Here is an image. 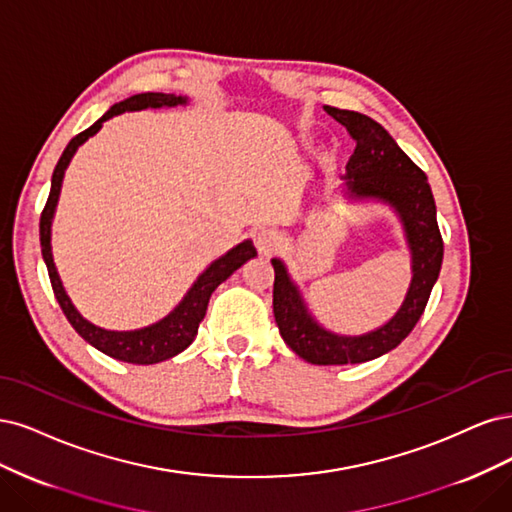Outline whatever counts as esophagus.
<instances>
[{
  "label": "esophagus",
  "mask_w": 512,
  "mask_h": 512,
  "mask_svg": "<svg viewBox=\"0 0 512 512\" xmlns=\"http://www.w3.org/2000/svg\"><path fill=\"white\" fill-rule=\"evenodd\" d=\"M253 242L257 246L259 255H272L280 249V236L278 232H274V229H268V227H261L257 229V232L253 234Z\"/></svg>",
  "instance_id": "esophagus-1"
}]
</instances>
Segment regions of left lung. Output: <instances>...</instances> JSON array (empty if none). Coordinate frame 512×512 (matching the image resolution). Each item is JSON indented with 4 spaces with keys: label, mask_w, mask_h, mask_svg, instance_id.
Here are the masks:
<instances>
[{
    "label": "left lung",
    "mask_w": 512,
    "mask_h": 512,
    "mask_svg": "<svg viewBox=\"0 0 512 512\" xmlns=\"http://www.w3.org/2000/svg\"><path fill=\"white\" fill-rule=\"evenodd\" d=\"M325 110L357 142L355 153L346 163V191L353 200L385 202L400 214L412 255V280L395 317L364 336H338L312 319L298 285L289 278L280 259H272V306L280 336L308 364H364L395 349L417 325L438 280L444 244L427 176L387 134V129L361 112L334 106H325Z\"/></svg>",
    "instance_id": "1"
}]
</instances>
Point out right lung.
Wrapping results in <instances>:
<instances>
[{
  "label": "right lung",
  "instance_id": "right-lung-1",
  "mask_svg": "<svg viewBox=\"0 0 512 512\" xmlns=\"http://www.w3.org/2000/svg\"><path fill=\"white\" fill-rule=\"evenodd\" d=\"M178 104H187V97H176L174 93H138L131 95L127 100L114 104L102 119H97L89 129L80 131L78 136L70 140V144L65 146L63 155L59 157L53 180H51V193H48L46 206L40 214V246H42V257L48 270V278H51V285L55 291V298L63 310V315L68 317L72 327L76 332L85 338L89 344H93L97 351L106 353L108 357H114L119 361H127V364H159V361H166L178 353H183L187 346L195 340L197 336V327H200L208 300L212 291L217 289L223 280L232 276L242 263L253 259L257 255L255 246L251 240H244L238 246H234L232 251H227L223 257L217 261H212L210 266L200 274V278L195 280L193 287L187 291L183 298L166 319H161L155 325H148L144 329H134V332H108V329L95 327L87 319L80 317V312L74 308L72 300L65 293L61 278L57 274L53 253H51V223H53V214L55 206L59 200V191L63 183V174L65 168H68L70 159L74 157L76 148L80 144H85L91 136H95L100 131L102 123L117 117L121 112H131V110H144V108H163V106H178Z\"/></svg>",
  "mask_w": 512,
  "mask_h": 512
}]
</instances>
